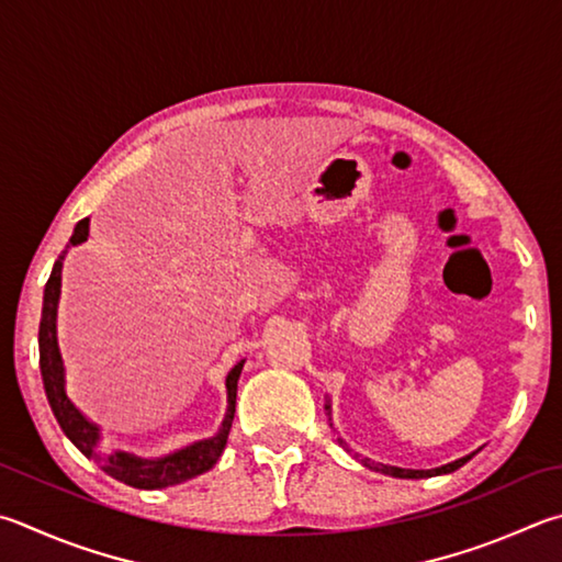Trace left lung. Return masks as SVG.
<instances>
[{"instance_id":"8db88e82","label":"left lung","mask_w":562,"mask_h":562,"mask_svg":"<svg viewBox=\"0 0 562 562\" xmlns=\"http://www.w3.org/2000/svg\"><path fill=\"white\" fill-rule=\"evenodd\" d=\"M324 411H326V415H329V420H331V405H329V401L324 403ZM472 457H474V452L462 457V459H454V462L445 464V467H437V469H401V467H387V464H381V462H371V459H366V457H359V459H361L363 467L373 469V472L391 474V476H397V479H425V476H437V474H450V472H454V469L467 464Z\"/></svg>"}]
</instances>
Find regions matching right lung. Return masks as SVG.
I'll return each instance as SVG.
<instances>
[{
  "label": "right lung",
  "instance_id": "obj_1",
  "mask_svg": "<svg viewBox=\"0 0 562 562\" xmlns=\"http://www.w3.org/2000/svg\"><path fill=\"white\" fill-rule=\"evenodd\" d=\"M88 240V218L78 221L74 228V236H70L66 250L58 255L54 262V270H50V278L44 290V310H41V324H38V366H41V379H44V391L48 397L50 411H54L60 430L74 442L80 452L88 459H98L103 464V472L110 474L117 482H125L127 486L135 488H165L187 482V479L199 476L218 462V457L226 450L228 432L233 425V415H236V393H238V379L243 371V363L238 361L233 366L226 387H228V411L223 417L221 430L209 437V440H199L183 450L171 452L159 459H142L130 452H112L108 457L98 454V442H100V427L90 423L88 417L78 411V407L70 403L66 395V369L64 359H60L58 351V339H56V312H58V297H60V268H64V258L70 246H78V243Z\"/></svg>",
  "mask_w": 562,
  "mask_h": 562
}]
</instances>
